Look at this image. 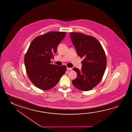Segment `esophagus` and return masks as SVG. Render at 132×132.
I'll use <instances>...</instances> for the list:
<instances>
[{
	"mask_svg": "<svg viewBox=\"0 0 132 132\" xmlns=\"http://www.w3.org/2000/svg\"><path fill=\"white\" fill-rule=\"evenodd\" d=\"M71 68H69V67H67V70H71Z\"/></svg>",
	"mask_w": 132,
	"mask_h": 132,
	"instance_id": "obj_1",
	"label": "esophagus"
}]
</instances>
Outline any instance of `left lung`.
<instances>
[{
	"mask_svg": "<svg viewBox=\"0 0 132 132\" xmlns=\"http://www.w3.org/2000/svg\"><path fill=\"white\" fill-rule=\"evenodd\" d=\"M70 35L77 54L84 59L80 70L73 69L77 76L72 81V84L80 90L89 91L100 83L104 76L107 64L105 52L94 37L79 32H70Z\"/></svg>",
	"mask_w": 132,
	"mask_h": 132,
	"instance_id": "8db88e82",
	"label": "left lung"
}]
</instances>
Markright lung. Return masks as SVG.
Listing matches in <instances>:
<instances>
[{
	"instance_id": "add662e5",
	"label": "right lung",
	"mask_w": 132,
	"mask_h": 132,
	"mask_svg": "<svg viewBox=\"0 0 132 132\" xmlns=\"http://www.w3.org/2000/svg\"><path fill=\"white\" fill-rule=\"evenodd\" d=\"M66 35L65 32H50L36 37L31 43L24 58L26 72L35 86L48 90L56 85L67 67L52 63L57 47Z\"/></svg>"
}]
</instances>
